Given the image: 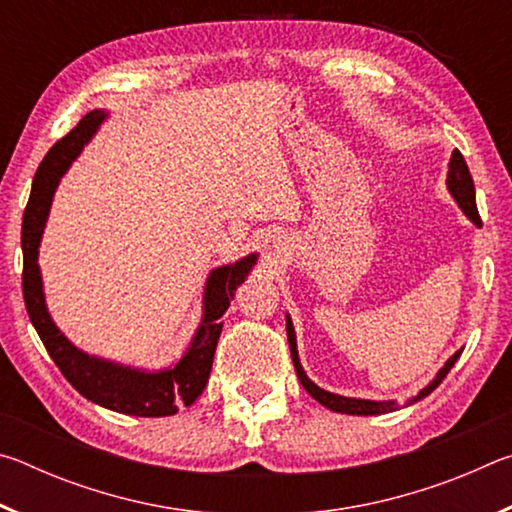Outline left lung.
I'll list each match as a JSON object with an SVG mask.
<instances>
[{
	"label": "left lung",
	"instance_id": "left-lung-1",
	"mask_svg": "<svg viewBox=\"0 0 512 512\" xmlns=\"http://www.w3.org/2000/svg\"><path fill=\"white\" fill-rule=\"evenodd\" d=\"M447 192L452 194L456 205L461 207L467 219H470L476 225V228H481V216H479V210H476L474 180L470 176V169H467L463 155L458 153V151L452 153V158H449V164H447ZM287 339H289L293 366H296V372H298V379H300L302 388H305V391L311 397H314L318 404H323L325 409L336 411V413H348V415H381V413H388V411H395L397 409V404L393 400H361V397H345V395H339V393H329V391H325V388L316 386L314 381L307 377V372H305V368H302V363H300L296 329H293V320H291L289 314H287ZM461 354H463V348L456 350L452 357L445 361V366L436 372V377H433L418 395L409 397V400L404 402V406H411L415 402H420L429 393L436 391V388L440 386V381L447 377V372L454 368V363L458 361V357H461Z\"/></svg>",
	"mask_w": 512,
	"mask_h": 512
}]
</instances>
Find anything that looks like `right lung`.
I'll list each match as a JSON object with an SVG mask.
<instances>
[{"label":"right lung","mask_w":512,"mask_h":512,"mask_svg":"<svg viewBox=\"0 0 512 512\" xmlns=\"http://www.w3.org/2000/svg\"><path fill=\"white\" fill-rule=\"evenodd\" d=\"M108 117L110 112L103 108L90 110L76 128L51 146L45 160L40 162L22 221L24 305H27L31 323L36 327L40 341L45 343L49 357L85 400L115 413L137 415V418H164V415H176L180 406L194 404L203 393L207 379H210L216 343L221 336V316L228 311L239 284H244L255 268L259 255L248 253L237 262L216 266L207 273L201 323L180 359L169 366L155 370L126 366V363L94 357V354L76 348L49 314L38 255L60 178L92 142V137L99 133L101 124Z\"/></svg>","instance_id":"1"}]
</instances>
